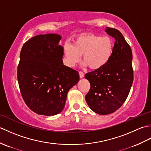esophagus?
<instances>
[{
    "label": "esophagus",
    "mask_w": 151,
    "mask_h": 151,
    "mask_svg": "<svg viewBox=\"0 0 151 151\" xmlns=\"http://www.w3.org/2000/svg\"><path fill=\"white\" fill-rule=\"evenodd\" d=\"M79 76H80V78H82L84 76V73L82 71H79Z\"/></svg>",
    "instance_id": "1"
}]
</instances>
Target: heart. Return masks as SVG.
Wrapping results in <instances>:
<instances>
[{
  "label": "heart",
  "instance_id": "obj_1",
  "mask_svg": "<svg viewBox=\"0 0 151 151\" xmlns=\"http://www.w3.org/2000/svg\"><path fill=\"white\" fill-rule=\"evenodd\" d=\"M114 43L111 37L88 34L77 37L73 44L65 43L63 50L69 66H74L81 60L91 69L103 67L113 54Z\"/></svg>",
  "mask_w": 151,
  "mask_h": 151
}]
</instances>
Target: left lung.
Listing matches in <instances>:
<instances>
[{"label": "left lung", "instance_id": "left-lung-1", "mask_svg": "<svg viewBox=\"0 0 151 151\" xmlns=\"http://www.w3.org/2000/svg\"><path fill=\"white\" fill-rule=\"evenodd\" d=\"M105 31L115 40L113 54L105 65L85 75L91 86L86 102L100 115L113 113L123 105L134 80L130 45L118 30L106 27Z\"/></svg>", "mask_w": 151, "mask_h": 151}]
</instances>
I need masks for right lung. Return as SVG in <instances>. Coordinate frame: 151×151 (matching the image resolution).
<instances>
[{"mask_svg": "<svg viewBox=\"0 0 151 151\" xmlns=\"http://www.w3.org/2000/svg\"><path fill=\"white\" fill-rule=\"evenodd\" d=\"M61 39L56 34L37 35L22 47L17 67L19 89L28 107L37 114L60 113L67 93L80 79L78 71L63 65Z\"/></svg>", "mask_w": 151, "mask_h": 151, "instance_id": "right-lung-1", "label": "right lung"}]
</instances>
